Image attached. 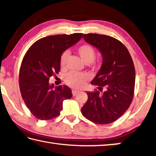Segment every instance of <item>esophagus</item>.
<instances>
[{
  "label": "esophagus",
  "mask_w": 156,
  "mask_h": 156,
  "mask_svg": "<svg viewBox=\"0 0 156 156\" xmlns=\"http://www.w3.org/2000/svg\"><path fill=\"white\" fill-rule=\"evenodd\" d=\"M78 92H79L78 90H72V94H73V96H75Z\"/></svg>",
  "instance_id": "34e87169"
}]
</instances>
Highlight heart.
Instances as JSON below:
<instances>
[{
  "label": "heart",
  "instance_id": "obj_1",
  "mask_svg": "<svg viewBox=\"0 0 156 156\" xmlns=\"http://www.w3.org/2000/svg\"><path fill=\"white\" fill-rule=\"evenodd\" d=\"M76 53L85 64L95 65L94 60L96 52L94 48L88 44H83L76 49ZM68 58L67 52H64L60 58V66L62 68H65L66 62ZM90 78V76L85 73H78L75 71L69 72L65 77V83L69 87L79 89L82 87L85 82Z\"/></svg>",
  "mask_w": 156,
  "mask_h": 156
}]
</instances>
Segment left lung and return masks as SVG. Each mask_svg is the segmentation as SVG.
Returning a JSON list of instances; mask_svg holds the SVG:
<instances>
[{"label":"left lung","instance_id":"1","mask_svg":"<svg viewBox=\"0 0 156 156\" xmlns=\"http://www.w3.org/2000/svg\"><path fill=\"white\" fill-rule=\"evenodd\" d=\"M86 42L100 51L103 63L91 82L98 90L88 91V99L81 108L84 117L94 123L108 124L115 122L131 103L135 83L134 64L129 52L115 38L104 34L89 33L83 37Z\"/></svg>","mask_w":156,"mask_h":156}]
</instances>
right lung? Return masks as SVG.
<instances>
[{"label":"right lung","mask_w":156,"mask_h":156,"mask_svg":"<svg viewBox=\"0 0 156 156\" xmlns=\"http://www.w3.org/2000/svg\"><path fill=\"white\" fill-rule=\"evenodd\" d=\"M83 35L73 33L46 37L34 42L26 52L19 72V87L26 106L38 119L58 117L62 110L63 101L72 97L67 86L54 88L48 80L60 71L63 52L77 43Z\"/></svg>","instance_id":"add662e5"}]
</instances>
